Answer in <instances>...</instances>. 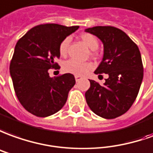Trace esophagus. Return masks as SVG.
Returning a JSON list of instances; mask_svg holds the SVG:
<instances>
[{"label":"esophagus","mask_w":153,"mask_h":153,"mask_svg":"<svg viewBox=\"0 0 153 153\" xmlns=\"http://www.w3.org/2000/svg\"><path fill=\"white\" fill-rule=\"evenodd\" d=\"M75 79H76V82H79V81H81V80L82 79V76H75Z\"/></svg>","instance_id":"esophagus-1"}]
</instances>
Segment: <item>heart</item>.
Listing matches in <instances>:
<instances>
[{
	"label": "heart",
	"instance_id": "1",
	"mask_svg": "<svg viewBox=\"0 0 153 153\" xmlns=\"http://www.w3.org/2000/svg\"><path fill=\"white\" fill-rule=\"evenodd\" d=\"M81 39L83 43L91 51L97 49L99 46L98 40L96 36L90 33H83L81 35ZM70 37H66L63 40L59 46V52L62 56H66L68 51V46L70 44ZM92 68V65L90 62H80L74 59H71L66 61L63 64V70L66 72L76 75V76H82L86 74L88 71Z\"/></svg>",
	"mask_w": 153,
	"mask_h": 153
}]
</instances>
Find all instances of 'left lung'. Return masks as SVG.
<instances>
[{
	"label": "left lung",
	"instance_id": "8db88e82",
	"mask_svg": "<svg viewBox=\"0 0 153 153\" xmlns=\"http://www.w3.org/2000/svg\"><path fill=\"white\" fill-rule=\"evenodd\" d=\"M103 44V57L95 74L108 75L103 85L93 80L85 97L95 114L113 119L127 112L138 94L143 78V66L137 46L124 31L113 26L85 29Z\"/></svg>",
	"mask_w": 153,
	"mask_h": 153
}]
</instances>
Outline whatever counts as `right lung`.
<instances>
[{
  "label": "right lung",
  "instance_id": "1",
  "mask_svg": "<svg viewBox=\"0 0 153 153\" xmlns=\"http://www.w3.org/2000/svg\"><path fill=\"white\" fill-rule=\"evenodd\" d=\"M79 28L58 24L35 26L19 40L10 62V74L15 92L23 107L31 114L46 117L55 114L66 102L76 81L71 73L51 77L49 69L60 68L59 46Z\"/></svg>",
  "mask_w": 153,
  "mask_h": 153
}]
</instances>
